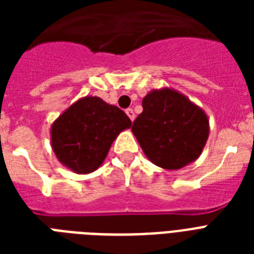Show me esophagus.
<instances>
[{
	"label": "esophagus",
	"instance_id": "34e87169",
	"mask_svg": "<svg viewBox=\"0 0 254 254\" xmlns=\"http://www.w3.org/2000/svg\"><path fill=\"white\" fill-rule=\"evenodd\" d=\"M127 117H129V119L131 120V121H134L135 115H134V111H133L131 108H129V109H127Z\"/></svg>",
	"mask_w": 254,
	"mask_h": 254
}]
</instances>
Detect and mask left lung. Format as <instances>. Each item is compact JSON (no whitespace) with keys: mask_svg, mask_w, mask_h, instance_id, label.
<instances>
[{"mask_svg":"<svg viewBox=\"0 0 254 254\" xmlns=\"http://www.w3.org/2000/svg\"><path fill=\"white\" fill-rule=\"evenodd\" d=\"M131 131L147 159L165 170H179L199 158L209 134L208 116L177 89H153Z\"/></svg>","mask_w":254,"mask_h":254,"instance_id":"8db88e82","label":"left lung"}]
</instances>
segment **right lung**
I'll return each mask as SVG.
<instances>
[{"label": "right lung", "mask_w": 254, "mask_h": 254, "mask_svg": "<svg viewBox=\"0 0 254 254\" xmlns=\"http://www.w3.org/2000/svg\"><path fill=\"white\" fill-rule=\"evenodd\" d=\"M130 127V119L120 108L97 96H85L53 123L51 147L63 166L89 174L103 165L113 141Z\"/></svg>", "instance_id": "right-lung-1"}]
</instances>
